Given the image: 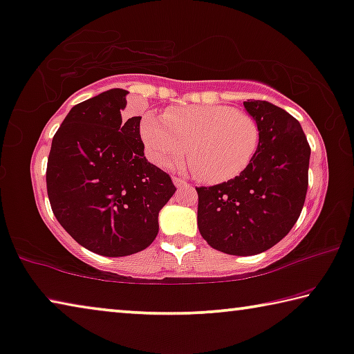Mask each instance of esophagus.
Wrapping results in <instances>:
<instances>
[{
	"label": "esophagus",
	"mask_w": 354,
	"mask_h": 354,
	"mask_svg": "<svg viewBox=\"0 0 354 354\" xmlns=\"http://www.w3.org/2000/svg\"><path fill=\"white\" fill-rule=\"evenodd\" d=\"M173 184H175L176 187H184V186H189V183L186 179L183 178H178V176H173Z\"/></svg>",
	"instance_id": "esophagus-1"
}]
</instances>
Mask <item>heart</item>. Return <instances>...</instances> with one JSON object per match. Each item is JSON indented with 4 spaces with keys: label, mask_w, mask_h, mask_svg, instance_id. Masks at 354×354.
<instances>
[{
    "label": "heart",
    "mask_w": 354,
    "mask_h": 354,
    "mask_svg": "<svg viewBox=\"0 0 354 354\" xmlns=\"http://www.w3.org/2000/svg\"><path fill=\"white\" fill-rule=\"evenodd\" d=\"M141 138L151 160L170 167L186 156L195 176L209 184L227 183L250 168L261 133L250 114L225 104L168 109L163 120L146 114Z\"/></svg>",
    "instance_id": "1"
}]
</instances>
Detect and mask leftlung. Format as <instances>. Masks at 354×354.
Masks as SVG:
<instances>
[{
    "label": "left lung",
    "mask_w": 354,
    "mask_h": 354,
    "mask_svg": "<svg viewBox=\"0 0 354 354\" xmlns=\"http://www.w3.org/2000/svg\"><path fill=\"white\" fill-rule=\"evenodd\" d=\"M243 104L261 133L254 160L232 181L195 187L200 234L232 256L259 254L284 239L308 189L310 145L299 120L262 100Z\"/></svg>",
    "instance_id": "8db88e82"
}]
</instances>
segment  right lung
I'll return each instance as SVG.
<instances>
[{
    "label": "right lung",
    "mask_w": 354,
    "mask_h": 354,
    "mask_svg": "<svg viewBox=\"0 0 354 354\" xmlns=\"http://www.w3.org/2000/svg\"><path fill=\"white\" fill-rule=\"evenodd\" d=\"M127 93L111 88L73 106L47 159L57 221L79 245L108 257L146 250L176 191L170 175L146 160L140 115L120 114Z\"/></svg>",
    "instance_id": "obj_1"
}]
</instances>
